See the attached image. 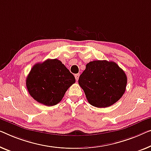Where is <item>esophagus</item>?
<instances>
[{
  "label": "esophagus",
  "instance_id": "obj_1",
  "mask_svg": "<svg viewBox=\"0 0 151 151\" xmlns=\"http://www.w3.org/2000/svg\"><path fill=\"white\" fill-rule=\"evenodd\" d=\"M79 76H80L79 74H76V75H75V77L76 81H78V78H79Z\"/></svg>",
  "mask_w": 151,
  "mask_h": 151
}]
</instances>
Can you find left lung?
I'll return each mask as SVG.
<instances>
[{"instance_id":"obj_1","label":"left lung","mask_w":151,"mask_h":151,"mask_svg":"<svg viewBox=\"0 0 151 151\" xmlns=\"http://www.w3.org/2000/svg\"><path fill=\"white\" fill-rule=\"evenodd\" d=\"M125 72L115 62L95 60L86 65L78 84L91 105L106 108L122 97L127 81Z\"/></svg>"}]
</instances>
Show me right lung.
I'll return each instance as SVG.
<instances>
[{"label": "right lung", "instance_id": "right-lung-1", "mask_svg": "<svg viewBox=\"0 0 151 151\" xmlns=\"http://www.w3.org/2000/svg\"><path fill=\"white\" fill-rule=\"evenodd\" d=\"M75 83V76L57 59H48L34 65L26 82L30 95L48 106L58 104Z\"/></svg>", "mask_w": 151, "mask_h": 151}]
</instances>
